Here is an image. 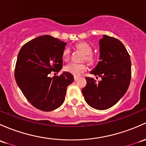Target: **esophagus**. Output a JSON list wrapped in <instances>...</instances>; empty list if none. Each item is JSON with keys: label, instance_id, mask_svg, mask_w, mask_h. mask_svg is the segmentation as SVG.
<instances>
[{"label": "esophagus", "instance_id": "obj_1", "mask_svg": "<svg viewBox=\"0 0 146 146\" xmlns=\"http://www.w3.org/2000/svg\"><path fill=\"white\" fill-rule=\"evenodd\" d=\"M78 79V77H76V76H74V80L76 81Z\"/></svg>", "mask_w": 146, "mask_h": 146}]
</instances>
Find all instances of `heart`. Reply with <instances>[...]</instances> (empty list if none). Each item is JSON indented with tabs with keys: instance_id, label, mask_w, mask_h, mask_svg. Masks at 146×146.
Segmentation results:
<instances>
[{
	"instance_id": "obj_1",
	"label": "heart",
	"mask_w": 146,
	"mask_h": 146,
	"mask_svg": "<svg viewBox=\"0 0 146 146\" xmlns=\"http://www.w3.org/2000/svg\"><path fill=\"white\" fill-rule=\"evenodd\" d=\"M77 47L80 50H82L85 54V60L88 61L90 64H94L95 61L94 56L92 54V47L87 42H81L78 43ZM70 56V50L68 48L65 49L63 52L62 57L64 60H68ZM87 66L85 64H77V63H71L65 66V70L74 76H79L82 73L86 71Z\"/></svg>"
}]
</instances>
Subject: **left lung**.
I'll return each instance as SVG.
<instances>
[{
	"label": "left lung",
	"mask_w": 146,
	"mask_h": 146,
	"mask_svg": "<svg viewBox=\"0 0 146 146\" xmlns=\"http://www.w3.org/2000/svg\"><path fill=\"white\" fill-rule=\"evenodd\" d=\"M99 46L100 61L90 73L101 77V80L86 77L87 85L82 92L89 106L106 110L117 104L128 90L131 60L125 47L117 38L104 35Z\"/></svg>",
	"instance_id": "left-lung-1"
}]
</instances>
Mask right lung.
Segmentation results:
<instances>
[{"instance_id": "right-lung-1", "label": "right lung", "mask_w": 146, "mask_h": 146, "mask_svg": "<svg viewBox=\"0 0 146 146\" xmlns=\"http://www.w3.org/2000/svg\"><path fill=\"white\" fill-rule=\"evenodd\" d=\"M66 42L49 35L39 36L22 46L17 56L15 78L25 97L35 108L52 111L65 100L67 87L73 76L63 72L50 77L51 71L62 68V54Z\"/></svg>"}]
</instances>
